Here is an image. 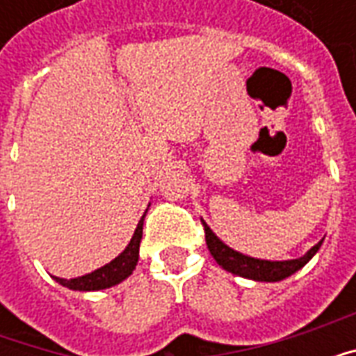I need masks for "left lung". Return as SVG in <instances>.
Masks as SVG:
<instances>
[{
  "label": "left lung",
  "mask_w": 356,
  "mask_h": 356,
  "mask_svg": "<svg viewBox=\"0 0 356 356\" xmlns=\"http://www.w3.org/2000/svg\"><path fill=\"white\" fill-rule=\"evenodd\" d=\"M204 229H206V244H208L209 254L213 255L217 265H221L225 270H229L232 275L250 278V280H255V282H278V280L288 278L293 273H298L299 268L305 267L322 246L321 240L316 246L311 248L305 255H301L298 259L268 261V259H257V257L240 254L236 250L227 246L223 240L219 238L206 223H204Z\"/></svg>",
  "instance_id": "left-lung-1"
}]
</instances>
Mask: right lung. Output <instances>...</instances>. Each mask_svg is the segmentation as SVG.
Returning a JSON list of instances; mask_svg holds the SVG:
<instances>
[{"mask_svg": "<svg viewBox=\"0 0 356 356\" xmlns=\"http://www.w3.org/2000/svg\"><path fill=\"white\" fill-rule=\"evenodd\" d=\"M147 211L143 213L140 221L137 223V229H135V232H133L129 244H127L124 252L118 255V257H114L112 261L106 263V265H102L101 268H97V270H93V273H88V275H83V276H76V278H58V276H53V278H55L60 286H65V288H70V290H76V291L106 290V288H112V286H116V284L124 282L125 278L135 270L137 261H139V246H140V238H143V223H145Z\"/></svg>", "mask_w": 356, "mask_h": 356, "instance_id": "1", "label": "right lung"}]
</instances>
